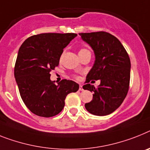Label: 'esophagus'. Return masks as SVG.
Listing matches in <instances>:
<instances>
[{
	"instance_id": "esophagus-1",
	"label": "esophagus",
	"mask_w": 150,
	"mask_h": 150,
	"mask_svg": "<svg viewBox=\"0 0 150 150\" xmlns=\"http://www.w3.org/2000/svg\"><path fill=\"white\" fill-rule=\"evenodd\" d=\"M83 90H84V89H83L82 85H80V86H79V91H83Z\"/></svg>"
}]
</instances>
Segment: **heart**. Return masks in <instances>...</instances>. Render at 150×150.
Masks as SVG:
<instances>
[{
    "instance_id": "heart-1",
    "label": "heart",
    "mask_w": 150,
    "mask_h": 150,
    "mask_svg": "<svg viewBox=\"0 0 150 150\" xmlns=\"http://www.w3.org/2000/svg\"><path fill=\"white\" fill-rule=\"evenodd\" d=\"M85 51H89V50H88L87 49H81V50L79 51V53H81V52H85Z\"/></svg>"
}]
</instances>
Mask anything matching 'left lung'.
<instances>
[{
    "instance_id": "left-lung-1",
    "label": "left lung",
    "mask_w": 150,
    "mask_h": 150,
    "mask_svg": "<svg viewBox=\"0 0 150 150\" xmlns=\"http://www.w3.org/2000/svg\"><path fill=\"white\" fill-rule=\"evenodd\" d=\"M81 39L94 51V65L87 75L86 82L100 80L98 88L90 84L83 86L93 91V99L85 104L91 114L105 116L121 105L128 92L130 60L117 38L106 32L79 33Z\"/></svg>"
}]
</instances>
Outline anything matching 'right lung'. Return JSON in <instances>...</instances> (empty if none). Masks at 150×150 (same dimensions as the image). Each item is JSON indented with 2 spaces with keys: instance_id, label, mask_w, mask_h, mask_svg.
Masks as SVG:
<instances>
[{
  "instance_id": "right-lung-1",
  "label": "right lung",
  "mask_w": 150,
  "mask_h": 150,
  "mask_svg": "<svg viewBox=\"0 0 150 150\" xmlns=\"http://www.w3.org/2000/svg\"><path fill=\"white\" fill-rule=\"evenodd\" d=\"M75 33H41L26 39L19 49L14 78L23 101L36 115L50 117L65 106L69 93L76 92L78 83L62 80L55 85L50 71L59 63L61 55Z\"/></svg>"
}]
</instances>
